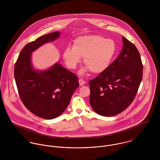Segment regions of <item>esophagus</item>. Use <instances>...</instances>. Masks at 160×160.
Segmentation results:
<instances>
[{"mask_svg": "<svg viewBox=\"0 0 160 160\" xmlns=\"http://www.w3.org/2000/svg\"><path fill=\"white\" fill-rule=\"evenodd\" d=\"M79 85H80L81 86H83V85L85 84L86 82H85L83 79H79Z\"/></svg>", "mask_w": 160, "mask_h": 160, "instance_id": "esophagus-1", "label": "esophagus"}]
</instances>
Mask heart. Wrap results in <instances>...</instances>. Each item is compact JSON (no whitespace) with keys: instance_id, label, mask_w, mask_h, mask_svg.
Here are the masks:
<instances>
[{"instance_id":"1","label":"heart","mask_w":160,"mask_h":160,"mask_svg":"<svg viewBox=\"0 0 160 160\" xmlns=\"http://www.w3.org/2000/svg\"><path fill=\"white\" fill-rule=\"evenodd\" d=\"M116 52L114 41L98 35H84L76 38L72 47H67L63 54L67 66L75 69L84 57L86 65L79 71L81 75L91 70L93 73H100L110 66Z\"/></svg>"}]
</instances>
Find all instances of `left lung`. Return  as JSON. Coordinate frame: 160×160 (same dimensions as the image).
I'll use <instances>...</instances> for the list:
<instances>
[{"label": "left lung", "mask_w": 160, "mask_h": 160, "mask_svg": "<svg viewBox=\"0 0 160 160\" xmlns=\"http://www.w3.org/2000/svg\"><path fill=\"white\" fill-rule=\"evenodd\" d=\"M120 54L108 68L89 82V102L93 111L111 117L126 110L137 93L143 65L136 47L122 37Z\"/></svg>", "instance_id": "obj_1"}]
</instances>
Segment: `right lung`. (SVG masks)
Here are the masks:
<instances>
[{
  "label": "right lung",
  "instance_id": "right-lung-1",
  "mask_svg": "<svg viewBox=\"0 0 160 160\" xmlns=\"http://www.w3.org/2000/svg\"><path fill=\"white\" fill-rule=\"evenodd\" d=\"M60 34L55 31L45 34L26 44L15 65V79L22 101L31 112L46 119L62 114L79 87L77 76L58 62L43 70L36 69L32 65V53L57 39Z\"/></svg>",
  "mask_w": 160,
  "mask_h": 160
}]
</instances>
